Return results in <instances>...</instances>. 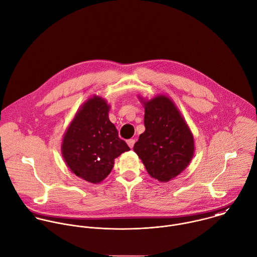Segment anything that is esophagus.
<instances>
[{
	"label": "esophagus",
	"mask_w": 257,
	"mask_h": 257,
	"mask_svg": "<svg viewBox=\"0 0 257 257\" xmlns=\"http://www.w3.org/2000/svg\"><path fill=\"white\" fill-rule=\"evenodd\" d=\"M127 144H128V146L132 149L133 146H134V144H135V139H130V140H128V141H127Z\"/></svg>",
	"instance_id": "1"
}]
</instances>
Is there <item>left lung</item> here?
Segmentation results:
<instances>
[{
    "instance_id": "1",
    "label": "left lung",
    "mask_w": 257,
    "mask_h": 257,
    "mask_svg": "<svg viewBox=\"0 0 257 257\" xmlns=\"http://www.w3.org/2000/svg\"><path fill=\"white\" fill-rule=\"evenodd\" d=\"M138 98L145 108V131L133 150L152 178L168 182L183 172L192 160L195 151L193 134L169 97Z\"/></svg>"
}]
</instances>
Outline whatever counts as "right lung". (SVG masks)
<instances>
[{
	"mask_svg": "<svg viewBox=\"0 0 257 257\" xmlns=\"http://www.w3.org/2000/svg\"><path fill=\"white\" fill-rule=\"evenodd\" d=\"M110 105L97 95L78 109L64 133L61 152L70 170L90 183L102 182L114 160L130 148L109 120Z\"/></svg>",
	"mask_w": 257,
	"mask_h": 257,
	"instance_id": "right-lung-1",
	"label": "right lung"
}]
</instances>
